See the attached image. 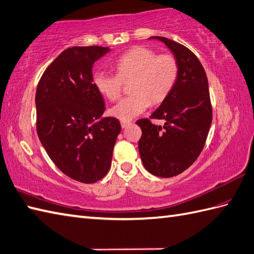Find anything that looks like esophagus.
Masks as SVG:
<instances>
[{
  "instance_id": "34e87169",
  "label": "esophagus",
  "mask_w": 254,
  "mask_h": 254,
  "mask_svg": "<svg viewBox=\"0 0 254 254\" xmlns=\"http://www.w3.org/2000/svg\"><path fill=\"white\" fill-rule=\"evenodd\" d=\"M121 125H122V128H127L128 126L131 125V123L130 122H122Z\"/></svg>"
}]
</instances>
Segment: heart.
Masks as SVG:
<instances>
[{
	"mask_svg": "<svg viewBox=\"0 0 254 254\" xmlns=\"http://www.w3.org/2000/svg\"><path fill=\"white\" fill-rule=\"evenodd\" d=\"M116 75L97 70L92 75L94 88L115 101L121 95L123 82L129 83L131 94L123 98L110 110V114L122 122H129L143 113L151 104L163 102L177 81L179 66L175 56L157 54L146 47L127 51L115 62Z\"/></svg>",
	"mask_w": 254,
	"mask_h": 254,
	"instance_id": "obj_1",
	"label": "heart"
}]
</instances>
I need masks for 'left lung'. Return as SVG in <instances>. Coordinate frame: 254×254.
Listing matches in <instances>:
<instances>
[{
    "label": "left lung",
    "instance_id": "8db88e82",
    "mask_svg": "<svg viewBox=\"0 0 254 254\" xmlns=\"http://www.w3.org/2000/svg\"><path fill=\"white\" fill-rule=\"evenodd\" d=\"M164 42L179 66L177 81L152 113L137 125L142 130L138 148L145 170L155 176L168 178L187 170L203 150L212 123V104L207 77L192 51L164 37H152ZM151 119H164V127Z\"/></svg>",
    "mask_w": 254,
    "mask_h": 254
}]
</instances>
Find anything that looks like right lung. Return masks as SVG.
Instances as JSON below:
<instances>
[{
  "mask_svg": "<svg viewBox=\"0 0 254 254\" xmlns=\"http://www.w3.org/2000/svg\"><path fill=\"white\" fill-rule=\"evenodd\" d=\"M109 51L98 46L64 50L37 87L38 137L59 170L83 184L108 174L122 130L117 118L101 120L104 100L92 82L94 62Z\"/></svg>",
  "mask_w": 254,
  "mask_h": 254,
  "instance_id": "1",
  "label": "right lung"
}]
</instances>
